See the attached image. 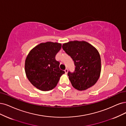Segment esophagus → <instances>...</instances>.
I'll return each instance as SVG.
<instances>
[{
  "label": "esophagus",
  "mask_w": 126,
  "mask_h": 126,
  "mask_svg": "<svg viewBox=\"0 0 126 126\" xmlns=\"http://www.w3.org/2000/svg\"><path fill=\"white\" fill-rule=\"evenodd\" d=\"M65 74H67L68 73V69L66 68L65 69Z\"/></svg>",
  "instance_id": "obj_1"
}]
</instances>
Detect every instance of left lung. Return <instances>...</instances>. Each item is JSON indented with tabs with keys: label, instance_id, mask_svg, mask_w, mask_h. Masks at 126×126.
<instances>
[{
	"label": "left lung",
	"instance_id": "left-lung-1",
	"mask_svg": "<svg viewBox=\"0 0 126 126\" xmlns=\"http://www.w3.org/2000/svg\"><path fill=\"white\" fill-rule=\"evenodd\" d=\"M63 49L72 58L75 71L68 72L73 87L82 91L94 86L100 76L101 62L100 54L94 46L85 41H70L63 44Z\"/></svg>",
	"mask_w": 126,
	"mask_h": 126
}]
</instances>
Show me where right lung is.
I'll return each mask as SVG.
<instances>
[{
	"instance_id": "obj_1",
	"label": "right lung",
	"mask_w": 126,
	"mask_h": 126,
	"mask_svg": "<svg viewBox=\"0 0 126 126\" xmlns=\"http://www.w3.org/2000/svg\"><path fill=\"white\" fill-rule=\"evenodd\" d=\"M61 47V44L46 42L37 45L28 54L25 62V74L38 89L44 91L53 89L65 73L55 59Z\"/></svg>"
}]
</instances>
